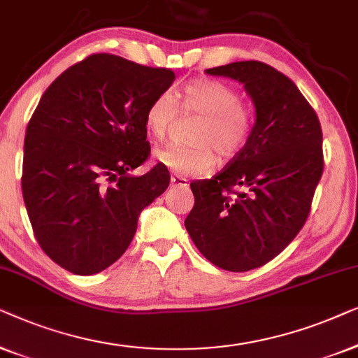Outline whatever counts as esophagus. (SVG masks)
<instances>
[{"instance_id": "esophagus-1", "label": "esophagus", "mask_w": 358, "mask_h": 358, "mask_svg": "<svg viewBox=\"0 0 358 358\" xmlns=\"http://www.w3.org/2000/svg\"><path fill=\"white\" fill-rule=\"evenodd\" d=\"M170 186L172 188H183V186H188V180L183 178V177H178V175H173L172 178H170Z\"/></svg>"}]
</instances>
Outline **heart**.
I'll return each instance as SVG.
<instances>
[{
	"label": "heart",
	"instance_id": "1",
	"mask_svg": "<svg viewBox=\"0 0 358 358\" xmlns=\"http://www.w3.org/2000/svg\"><path fill=\"white\" fill-rule=\"evenodd\" d=\"M183 112L203 118L193 133V145L167 144L155 150V160L180 175L198 177L210 172L215 154L222 162L246 148L253 131V112L241 103L231 85L214 79H196L185 85ZM180 105L170 90L155 95L145 110V127L155 138H164L177 122Z\"/></svg>",
	"mask_w": 358,
	"mask_h": 358
}]
</instances>
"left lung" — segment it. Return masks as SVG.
<instances>
[{"instance_id": "left-lung-1", "label": "left lung", "mask_w": 358, "mask_h": 358, "mask_svg": "<svg viewBox=\"0 0 358 358\" xmlns=\"http://www.w3.org/2000/svg\"><path fill=\"white\" fill-rule=\"evenodd\" d=\"M206 73L243 84L256 122L222 172L189 185L194 206L185 227L206 259L245 273L274 259L305 225L323 175V133L294 80L269 64L251 59Z\"/></svg>"}]
</instances>
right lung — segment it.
<instances>
[{"mask_svg": "<svg viewBox=\"0 0 358 358\" xmlns=\"http://www.w3.org/2000/svg\"><path fill=\"white\" fill-rule=\"evenodd\" d=\"M175 73L117 55L95 53L53 80L24 141L22 196L40 248L73 274L112 266L138 229L145 206L167 189L170 173L149 159L145 110Z\"/></svg>", "mask_w": 358, "mask_h": 358, "instance_id": "1", "label": "right lung"}]
</instances>
